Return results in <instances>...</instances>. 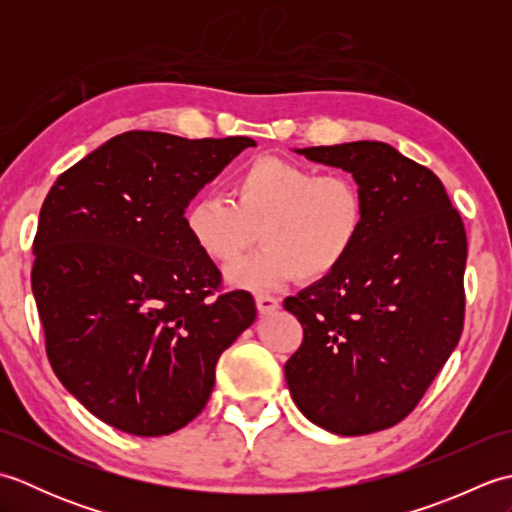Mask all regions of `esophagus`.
<instances>
[{
  "mask_svg": "<svg viewBox=\"0 0 512 512\" xmlns=\"http://www.w3.org/2000/svg\"><path fill=\"white\" fill-rule=\"evenodd\" d=\"M257 310L259 314H273L279 310V299L277 297H268V295H257L255 297Z\"/></svg>",
  "mask_w": 512,
  "mask_h": 512,
  "instance_id": "esophagus-1",
  "label": "esophagus"
}]
</instances>
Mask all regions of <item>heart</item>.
Masks as SVG:
<instances>
[{"label": "heart", "instance_id": "obj_1", "mask_svg": "<svg viewBox=\"0 0 512 512\" xmlns=\"http://www.w3.org/2000/svg\"><path fill=\"white\" fill-rule=\"evenodd\" d=\"M365 217V195L350 176H319L303 162L259 156L235 173L228 200H193L184 228L217 264L233 262L257 231L262 246L224 277L233 288L270 292L301 275L319 281L336 273L361 239Z\"/></svg>", "mask_w": 512, "mask_h": 512}]
</instances>
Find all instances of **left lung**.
Here are the masks:
<instances>
[{
  "instance_id": "1",
  "label": "left lung",
  "mask_w": 512,
  "mask_h": 512,
  "mask_svg": "<svg viewBox=\"0 0 512 512\" xmlns=\"http://www.w3.org/2000/svg\"><path fill=\"white\" fill-rule=\"evenodd\" d=\"M295 151L350 171L367 217L347 262L284 301L303 328L286 383L317 427L367 436L416 409L460 341L464 224L436 173L387 143Z\"/></svg>"
}]
</instances>
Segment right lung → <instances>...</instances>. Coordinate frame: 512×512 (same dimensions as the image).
Segmentation results:
<instances>
[{"mask_svg":"<svg viewBox=\"0 0 512 512\" xmlns=\"http://www.w3.org/2000/svg\"><path fill=\"white\" fill-rule=\"evenodd\" d=\"M253 138L125 132L76 162L43 200L32 295L63 387L132 436L204 409L217 358L255 321L246 290L184 228V209Z\"/></svg>","mask_w":512,"mask_h":512,"instance_id":"right-lung-1","label":"right lung"}]
</instances>
